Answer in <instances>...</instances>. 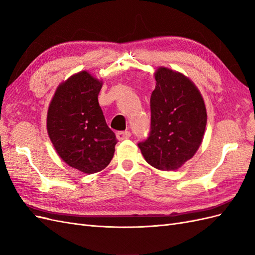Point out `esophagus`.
<instances>
[{"label":"esophagus","mask_w":255,"mask_h":255,"mask_svg":"<svg viewBox=\"0 0 255 255\" xmlns=\"http://www.w3.org/2000/svg\"><path fill=\"white\" fill-rule=\"evenodd\" d=\"M116 136H117L118 140H125L130 137V132H128V130H121V132H117Z\"/></svg>","instance_id":"34e87169"}]
</instances>
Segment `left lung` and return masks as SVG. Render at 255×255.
<instances>
[{
  "instance_id": "obj_1",
  "label": "left lung",
  "mask_w": 255,
  "mask_h": 255,
  "mask_svg": "<svg viewBox=\"0 0 255 255\" xmlns=\"http://www.w3.org/2000/svg\"><path fill=\"white\" fill-rule=\"evenodd\" d=\"M154 76L150 135L138 146L152 167L177 170L195 155L203 140L205 103L194 82L181 72L158 67Z\"/></svg>"
}]
</instances>
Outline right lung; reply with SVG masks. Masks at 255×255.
<instances>
[{"label": "right lung", "instance_id": "right-lung-1", "mask_svg": "<svg viewBox=\"0 0 255 255\" xmlns=\"http://www.w3.org/2000/svg\"><path fill=\"white\" fill-rule=\"evenodd\" d=\"M102 85L88 71L75 73L58 85L48 110V134L58 156L87 174L109 166L117 143L99 105Z\"/></svg>", "mask_w": 255, "mask_h": 255}]
</instances>
